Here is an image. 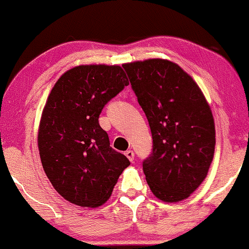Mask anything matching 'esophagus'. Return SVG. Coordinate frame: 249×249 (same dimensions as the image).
Masks as SVG:
<instances>
[{
  "label": "esophagus",
  "instance_id": "1",
  "mask_svg": "<svg viewBox=\"0 0 249 249\" xmlns=\"http://www.w3.org/2000/svg\"><path fill=\"white\" fill-rule=\"evenodd\" d=\"M124 155H125V157H127L128 159H129V160H130L131 162H134V159H135V153H134L133 150H127V151L124 152Z\"/></svg>",
  "mask_w": 249,
  "mask_h": 249
}]
</instances>
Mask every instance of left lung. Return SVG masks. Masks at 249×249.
<instances>
[{"label": "left lung", "instance_id": "left-lung-1", "mask_svg": "<svg viewBox=\"0 0 249 249\" xmlns=\"http://www.w3.org/2000/svg\"><path fill=\"white\" fill-rule=\"evenodd\" d=\"M131 88L152 134L143 161L156 197L179 202L203 182L213 159V116L201 89L177 63L162 59L124 63Z\"/></svg>", "mask_w": 249, "mask_h": 249}]
</instances>
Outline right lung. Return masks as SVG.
I'll return each mask as SVG.
<instances>
[{
  "instance_id": "obj_1",
  "label": "right lung",
  "mask_w": 249,
  "mask_h": 249,
  "mask_svg": "<svg viewBox=\"0 0 249 249\" xmlns=\"http://www.w3.org/2000/svg\"><path fill=\"white\" fill-rule=\"evenodd\" d=\"M128 84L120 66L89 64L66 71L52 89L39 124V155L51 183L70 203L100 207L130 165L98 121Z\"/></svg>"
}]
</instances>
